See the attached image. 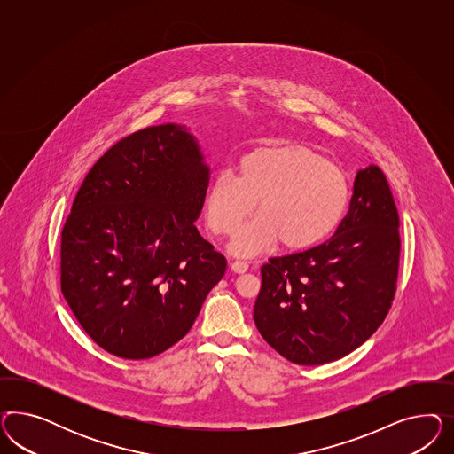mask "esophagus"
Listing matches in <instances>:
<instances>
[{
  "instance_id": "1",
  "label": "esophagus",
  "mask_w": 454,
  "mask_h": 454,
  "mask_svg": "<svg viewBox=\"0 0 454 454\" xmlns=\"http://www.w3.org/2000/svg\"><path fill=\"white\" fill-rule=\"evenodd\" d=\"M230 266H231V271L238 273V275H241V273H247V262H239V260H236V262H231Z\"/></svg>"
}]
</instances>
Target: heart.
Here are the masks:
<instances>
[{"mask_svg":"<svg viewBox=\"0 0 454 454\" xmlns=\"http://www.w3.org/2000/svg\"><path fill=\"white\" fill-rule=\"evenodd\" d=\"M349 188L340 168L298 143L262 146L247 153L238 178L218 173L205 200L207 230L234 233L257 203L261 215L234 234L230 249L254 256L281 245L286 251L315 247L340 224Z\"/></svg>","mask_w":454,"mask_h":454,"instance_id":"b5f03b06","label":"heart"}]
</instances>
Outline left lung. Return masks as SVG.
<instances>
[{
	"label": "left lung",
	"mask_w": 454,
	"mask_h": 454,
	"mask_svg": "<svg viewBox=\"0 0 454 454\" xmlns=\"http://www.w3.org/2000/svg\"><path fill=\"white\" fill-rule=\"evenodd\" d=\"M399 216L378 166L359 169L349 209L326 243L262 266L254 323L291 363L336 361L381 326L396 291Z\"/></svg>",
	"instance_id": "obj_1"
}]
</instances>
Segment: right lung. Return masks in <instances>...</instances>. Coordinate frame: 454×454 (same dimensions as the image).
<instances>
[{
  "mask_svg": "<svg viewBox=\"0 0 454 454\" xmlns=\"http://www.w3.org/2000/svg\"><path fill=\"white\" fill-rule=\"evenodd\" d=\"M209 168L192 133L160 124L90 169L61 231V291L88 336L146 359L192 330L224 256L198 233Z\"/></svg>",
  "mask_w": 454,
  "mask_h": 454,
  "instance_id": "1",
  "label": "right lung"
}]
</instances>
